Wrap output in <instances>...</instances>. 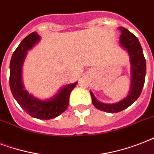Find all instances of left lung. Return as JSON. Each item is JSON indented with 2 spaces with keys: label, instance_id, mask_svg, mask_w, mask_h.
Masks as SVG:
<instances>
[{
  "label": "left lung",
  "instance_id": "left-lung-1",
  "mask_svg": "<svg viewBox=\"0 0 154 154\" xmlns=\"http://www.w3.org/2000/svg\"><path fill=\"white\" fill-rule=\"evenodd\" d=\"M122 32L120 36V44L129 55L131 65V85L130 91L125 98L113 104H105L97 101L90 92L93 105L97 109L107 112H118L124 110L133 104L141 95L145 84L146 73V62L142 48L136 36L123 27H119Z\"/></svg>",
  "mask_w": 154,
  "mask_h": 154
}]
</instances>
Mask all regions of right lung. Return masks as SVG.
I'll use <instances>...</instances> for the list:
<instances>
[{"label": "right lung", "instance_id": "add662e5", "mask_svg": "<svg viewBox=\"0 0 154 154\" xmlns=\"http://www.w3.org/2000/svg\"><path fill=\"white\" fill-rule=\"evenodd\" d=\"M41 37L36 32L28 35L22 40L13 53L10 60L9 86L13 97L25 112L32 117L42 120L55 118L67 109L70 93L77 82L62 87L55 96L48 100H40L28 93L22 83V65L27 51L39 42Z\"/></svg>", "mask_w": 154, "mask_h": 154}]
</instances>
